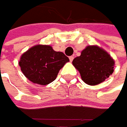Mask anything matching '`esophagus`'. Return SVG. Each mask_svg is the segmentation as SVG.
<instances>
[{
	"mask_svg": "<svg viewBox=\"0 0 127 127\" xmlns=\"http://www.w3.org/2000/svg\"><path fill=\"white\" fill-rule=\"evenodd\" d=\"M73 58H73V56H70V57H69V61H70V62H73Z\"/></svg>",
	"mask_w": 127,
	"mask_h": 127,
	"instance_id": "34e87169",
	"label": "esophagus"
}]
</instances>
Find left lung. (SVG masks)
I'll return each mask as SVG.
<instances>
[{"label":"left lung","instance_id":"8db88e82","mask_svg":"<svg viewBox=\"0 0 127 127\" xmlns=\"http://www.w3.org/2000/svg\"><path fill=\"white\" fill-rule=\"evenodd\" d=\"M73 65L82 81L89 85L103 82L114 72L115 61L105 50L96 45L88 46L79 57L73 59Z\"/></svg>","mask_w":127,"mask_h":127}]
</instances>
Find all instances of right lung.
I'll list each match as a JSON object with an SVG mask.
<instances>
[{
	"label": "right lung",
	"mask_w": 127,
	"mask_h": 127,
	"mask_svg": "<svg viewBox=\"0 0 127 127\" xmlns=\"http://www.w3.org/2000/svg\"><path fill=\"white\" fill-rule=\"evenodd\" d=\"M68 57L62 52L55 51L50 45H35L21 55L19 65L22 73L30 81L46 85L56 79L58 73Z\"/></svg>",
	"instance_id": "add662e5"
}]
</instances>
